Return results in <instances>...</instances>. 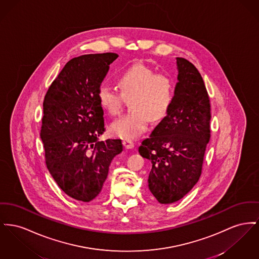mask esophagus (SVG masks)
Returning a JSON list of instances; mask_svg holds the SVG:
<instances>
[{
    "instance_id": "esophagus-1",
    "label": "esophagus",
    "mask_w": 259,
    "mask_h": 259,
    "mask_svg": "<svg viewBox=\"0 0 259 259\" xmlns=\"http://www.w3.org/2000/svg\"><path fill=\"white\" fill-rule=\"evenodd\" d=\"M122 144H123L124 148L127 149V150L134 148V143H133L132 141H130V140H123V141H122Z\"/></svg>"
}]
</instances>
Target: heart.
<instances>
[{
    "mask_svg": "<svg viewBox=\"0 0 259 259\" xmlns=\"http://www.w3.org/2000/svg\"><path fill=\"white\" fill-rule=\"evenodd\" d=\"M119 92L103 84L98 90V100L110 115L120 113L126 102L131 101L132 112L114 120L109 126L111 135L122 139L141 136L152 122L167 115L175 96L173 78L165 73H156L151 67L136 63L124 70L117 79Z\"/></svg>",
    "mask_w": 259,
    "mask_h": 259,
    "instance_id": "heart-1",
    "label": "heart"
}]
</instances>
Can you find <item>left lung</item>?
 Listing matches in <instances>:
<instances>
[{"instance_id": "left-lung-1", "label": "left lung", "mask_w": 259, "mask_h": 259, "mask_svg": "<svg viewBox=\"0 0 259 259\" xmlns=\"http://www.w3.org/2000/svg\"><path fill=\"white\" fill-rule=\"evenodd\" d=\"M176 61L179 73L173 104L139 147L152 164L149 189L164 204L181 199L197 184L210 139V103L202 77L188 60Z\"/></svg>"}]
</instances>
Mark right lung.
Returning a JSON list of instances; mask_svg holds the SVG:
<instances>
[{
	"mask_svg": "<svg viewBox=\"0 0 259 259\" xmlns=\"http://www.w3.org/2000/svg\"><path fill=\"white\" fill-rule=\"evenodd\" d=\"M115 53L83 55L68 61L43 103L40 136L47 167L69 197L88 202L102 191L121 140L98 137L106 131L98 90Z\"/></svg>",
	"mask_w": 259,
	"mask_h": 259,
	"instance_id": "add662e5",
	"label": "right lung"
}]
</instances>
